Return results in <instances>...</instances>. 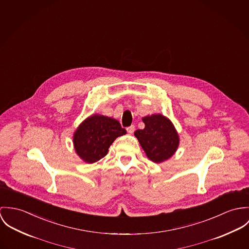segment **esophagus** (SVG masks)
Returning <instances> with one entry per match:
<instances>
[{"mask_svg":"<svg viewBox=\"0 0 249 249\" xmlns=\"http://www.w3.org/2000/svg\"><path fill=\"white\" fill-rule=\"evenodd\" d=\"M127 132H128V134L132 135V134L135 132V126H134V125H132V126L128 127V128H127Z\"/></svg>","mask_w":249,"mask_h":249,"instance_id":"esophagus-1","label":"esophagus"}]
</instances>
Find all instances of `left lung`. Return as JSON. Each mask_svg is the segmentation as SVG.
Instances as JSON below:
<instances>
[{
    "instance_id": "left-lung-1",
    "label": "left lung",
    "mask_w": 249,
    "mask_h": 249,
    "mask_svg": "<svg viewBox=\"0 0 249 249\" xmlns=\"http://www.w3.org/2000/svg\"><path fill=\"white\" fill-rule=\"evenodd\" d=\"M143 130H137L135 137L147 158L155 163H161L172 158L179 145V137L173 122L161 113L142 117Z\"/></svg>"
}]
</instances>
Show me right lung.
I'll return each mask as SVG.
<instances>
[{
  "label": "right lung",
  "instance_id": "right-lung-1",
  "mask_svg": "<svg viewBox=\"0 0 249 249\" xmlns=\"http://www.w3.org/2000/svg\"><path fill=\"white\" fill-rule=\"evenodd\" d=\"M126 133L116 119L94 113L87 117L75 130L73 147L84 162L94 163L108 154L109 147L116 138Z\"/></svg>",
  "mask_w": 249,
  "mask_h": 249
}]
</instances>
